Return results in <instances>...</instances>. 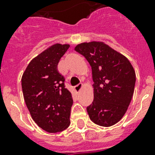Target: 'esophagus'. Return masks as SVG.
<instances>
[{
	"label": "esophagus",
	"mask_w": 155,
	"mask_h": 155,
	"mask_svg": "<svg viewBox=\"0 0 155 155\" xmlns=\"http://www.w3.org/2000/svg\"><path fill=\"white\" fill-rule=\"evenodd\" d=\"M83 87V84H79L78 85H76L75 87V91L76 92H79L81 90V88Z\"/></svg>",
	"instance_id": "esophagus-1"
}]
</instances>
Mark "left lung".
<instances>
[{"mask_svg":"<svg viewBox=\"0 0 155 155\" xmlns=\"http://www.w3.org/2000/svg\"><path fill=\"white\" fill-rule=\"evenodd\" d=\"M75 51L92 67L94 99L87 107L91 120L108 127L127 111L134 91L135 71L125 56L102 42H83Z\"/></svg>","mask_w":155,"mask_h":155,"instance_id":"8db88e82","label":"left lung"}]
</instances>
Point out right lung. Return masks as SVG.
Instances as JSON below:
<instances>
[{
	"label": "right lung",
	"instance_id": "right-lung-1",
	"mask_svg": "<svg viewBox=\"0 0 155 155\" xmlns=\"http://www.w3.org/2000/svg\"><path fill=\"white\" fill-rule=\"evenodd\" d=\"M70 45L56 43L30 61L21 77L25 104L40 128L49 133L61 132L70 125L73 100L65 87L58 63Z\"/></svg>",
	"mask_w": 155,
	"mask_h": 155
}]
</instances>
